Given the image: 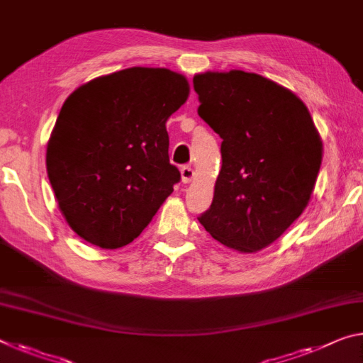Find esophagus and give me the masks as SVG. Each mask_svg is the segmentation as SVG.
<instances>
[{
  "label": "esophagus",
  "mask_w": 363,
  "mask_h": 363,
  "mask_svg": "<svg viewBox=\"0 0 363 363\" xmlns=\"http://www.w3.org/2000/svg\"><path fill=\"white\" fill-rule=\"evenodd\" d=\"M194 176H195V172H194V169L191 168V166H184V168L181 169V179H182L184 184L192 182L194 181Z\"/></svg>",
  "instance_id": "34e87169"
}]
</instances>
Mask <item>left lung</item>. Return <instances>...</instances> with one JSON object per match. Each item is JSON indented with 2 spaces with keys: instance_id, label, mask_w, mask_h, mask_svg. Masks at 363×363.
<instances>
[{
  "instance_id": "obj_1",
  "label": "left lung",
  "mask_w": 363,
  "mask_h": 363,
  "mask_svg": "<svg viewBox=\"0 0 363 363\" xmlns=\"http://www.w3.org/2000/svg\"><path fill=\"white\" fill-rule=\"evenodd\" d=\"M199 116L220 134L221 171L199 221L218 242L254 254L273 244L312 199L323 143L307 106L254 72L194 76Z\"/></svg>"
}]
</instances>
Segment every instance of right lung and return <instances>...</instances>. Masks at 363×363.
<instances>
[{"instance_id":"1","label":"right lung","mask_w":363,"mask_h":363,"mask_svg":"<svg viewBox=\"0 0 363 363\" xmlns=\"http://www.w3.org/2000/svg\"><path fill=\"white\" fill-rule=\"evenodd\" d=\"M186 76L129 67L67 96L47 145V172L66 223L100 249L130 244L172 194L166 121L189 99Z\"/></svg>"}]
</instances>
